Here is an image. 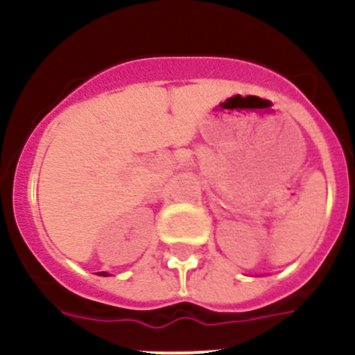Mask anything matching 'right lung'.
<instances>
[{"label": "right lung", "instance_id": "obj_1", "mask_svg": "<svg viewBox=\"0 0 355 355\" xmlns=\"http://www.w3.org/2000/svg\"><path fill=\"white\" fill-rule=\"evenodd\" d=\"M98 274H102V276H107V272H98Z\"/></svg>", "mask_w": 355, "mask_h": 355}]
</instances>
